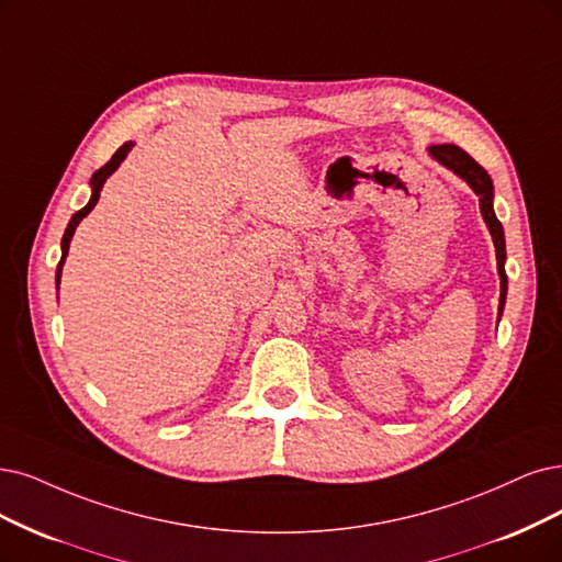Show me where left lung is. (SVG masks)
<instances>
[{"mask_svg": "<svg viewBox=\"0 0 562 562\" xmlns=\"http://www.w3.org/2000/svg\"><path fill=\"white\" fill-rule=\"evenodd\" d=\"M428 153L435 159H438L440 164H445L447 169H451L456 176H461L472 187V192L480 196V211H482V217H484L488 232L493 236L495 259H497V273H501V305H497V319H501L503 310H505V299H507V273H505L507 252H505L503 224H501V220L495 217V211H493V182H491V176L465 150H461L459 145H451V143L430 145Z\"/></svg>", "mask_w": 562, "mask_h": 562, "instance_id": "1", "label": "left lung"}]
</instances>
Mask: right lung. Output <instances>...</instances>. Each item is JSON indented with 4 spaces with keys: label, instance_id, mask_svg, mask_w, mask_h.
<instances>
[{
    "label": "right lung",
    "instance_id": "1",
    "mask_svg": "<svg viewBox=\"0 0 562 562\" xmlns=\"http://www.w3.org/2000/svg\"><path fill=\"white\" fill-rule=\"evenodd\" d=\"M134 148V143L132 140H127L124 145H120V148L115 150V155L111 157V161H106L101 166L99 171H94L92 173V180H90V184H92V196H90V201H88V205L86 207H80L78 213H74V217H71V222H69V226H67V232H65V236H61V259H59V263H57V270H55V282H57V286H59V278H61V266H65V259H67V255H69V243H71V238H74V232H76V226L80 224V220L86 217L92 207L97 205V201H99V194H101V190H103V182L109 180V176L117 169V166L122 164V159L127 157V153Z\"/></svg>",
    "mask_w": 562,
    "mask_h": 562
}]
</instances>
